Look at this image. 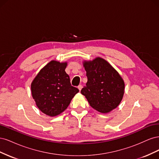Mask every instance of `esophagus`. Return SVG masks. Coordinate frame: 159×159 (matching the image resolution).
Instances as JSON below:
<instances>
[{"instance_id":"esophagus-1","label":"esophagus","mask_w":159,"mask_h":159,"mask_svg":"<svg viewBox=\"0 0 159 159\" xmlns=\"http://www.w3.org/2000/svg\"><path fill=\"white\" fill-rule=\"evenodd\" d=\"M78 88L79 89L80 91H81V89H82V85H79L78 86Z\"/></svg>"}]
</instances>
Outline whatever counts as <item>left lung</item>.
Masks as SVG:
<instances>
[{
  "label": "left lung",
  "mask_w": 159,
  "mask_h": 159,
  "mask_svg": "<svg viewBox=\"0 0 159 159\" xmlns=\"http://www.w3.org/2000/svg\"><path fill=\"white\" fill-rule=\"evenodd\" d=\"M88 82L81 93L88 99L91 107L106 113L116 108L121 102L125 84L118 72L107 61L97 57L85 61Z\"/></svg>",
  "instance_id": "1"
}]
</instances>
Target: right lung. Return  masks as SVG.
<instances>
[{
    "label": "right lung",
    "mask_w": 159,
    "mask_h": 159,
    "mask_svg": "<svg viewBox=\"0 0 159 159\" xmlns=\"http://www.w3.org/2000/svg\"><path fill=\"white\" fill-rule=\"evenodd\" d=\"M67 63L51 61L33 80L31 90L33 99L42 112L56 116L68 107L79 89L70 83L65 69Z\"/></svg>",
    "instance_id": "right-lung-1"
}]
</instances>
